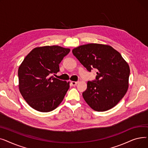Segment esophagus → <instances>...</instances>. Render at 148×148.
Here are the masks:
<instances>
[{"label": "esophagus", "mask_w": 148, "mask_h": 148, "mask_svg": "<svg viewBox=\"0 0 148 148\" xmlns=\"http://www.w3.org/2000/svg\"><path fill=\"white\" fill-rule=\"evenodd\" d=\"M77 83H78V82H71V84L73 86H75L77 84Z\"/></svg>", "instance_id": "esophagus-1"}]
</instances>
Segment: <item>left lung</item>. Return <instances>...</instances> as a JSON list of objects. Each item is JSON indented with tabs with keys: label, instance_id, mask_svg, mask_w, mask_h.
<instances>
[{
	"label": "left lung",
	"instance_id": "8db88e82",
	"mask_svg": "<svg viewBox=\"0 0 148 148\" xmlns=\"http://www.w3.org/2000/svg\"><path fill=\"white\" fill-rule=\"evenodd\" d=\"M72 52L88 71H97L96 79L88 82L87 89L83 92L85 101L97 112L114 107L128 90L130 69L127 62L108 45L84 44Z\"/></svg>",
	"mask_w": 148,
	"mask_h": 148
}]
</instances>
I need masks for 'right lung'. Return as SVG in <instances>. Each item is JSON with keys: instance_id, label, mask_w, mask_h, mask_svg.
<instances>
[{"instance_id": "right-lung-1", "label": "right lung", "mask_w": 148, "mask_h": 148, "mask_svg": "<svg viewBox=\"0 0 148 148\" xmlns=\"http://www.w3.org/2000/svg\"><path fill=\"white\" fill-rule=\"evenodd\" d=\"M69 51L58 45L38 47L22 62L18 71L19 90L34 109L51 112L63 101L69 82L50 76L59 71V64Z\"/></svg>"}]
</instances>
